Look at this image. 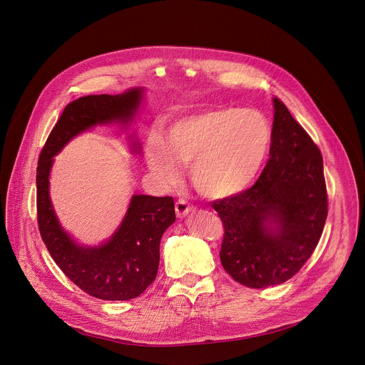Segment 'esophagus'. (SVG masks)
<instances>
[{
	"instance_id": "obj_1",
	"label": "esophagus",
	"mask_w": 365,
	"mask_h": 365,
	"mask_svg": "<svg viewBox=\"0 0 365 365\" xmlns=\"http://www.w3.org/2000/svg\"><path fill=\"white\" fill-rule=\"evenodd\" d=\"M175 210H176V215H178L179 218H185L187 214H190V212L195 211V207H193V205L187 203L185 199H179V200L176 202Z\"/></svg>"
}]
</instances>
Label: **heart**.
<instances>
[{
  "mask_svg": "<svg viewBox=\"0 0 365 365\" xmlns=\"http://www.w3.org/2000/svg\"><path fill=\"white\" fill-rule=\"evenodd\" d=\"M273 130L262 113L212 107L185 115L168 128V138L153 133L145 160L163 185L180 176V163L190 165L195 187L205 196L225 199L248 189L262 172Z\"/></svg>",
  "mask_w": 365,
  "mask_h": 365,
  "instance_id": "heart-1",
  "label": "heart"
}]
</instances>
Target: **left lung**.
Wrapping results in <instances>:
<instances>
[{"mask_svg": "<svg viewBox=\"0 0 365 365\" xmlns=\"http://www.w3.org/2000/svg\"><path fill=\"white\" fill-rule=\"evenodd\" d=\"M270 160L255 185L212 203L225 235L221 263L238 283L262 289L292 279L317 248L328 215L319 148L273 98Z\"/></svg>", "mask_w": 365, "mask_h": 365, "instance_id": "1", "label": "left lung"}]
</instances>
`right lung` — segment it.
<instances>
[{
    "instance_id": "1",
    "label": "right lung",
    "mask_w": 365,
    "mask_h": 365,
    "mask_svg": "<svg viewBox=\"0 0 365 365\" xmlns=\"http://www.w3.org/2000/svg\"><path fill=\"white\" fill-rule=\"evenodd\" d=\"M144 88L118 95H86L66 106L51 130L38 159L36 175L38 230L51 258L83 292L103 300H130L140 296L158 276L160 240L175 222L173 197L133 195L114 234L98 245L78 242L61 224L50 199V173L63 147L95 127L134 123L144 99ZM133 154L141 153L135 133L128 137Z\"/></svg>"
}]
</instances>
